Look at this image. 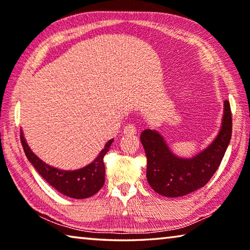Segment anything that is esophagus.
Here are the masks:
<instances>
[{"label": "esophagus", "instance_id": "1", "mask_svg": "<svg viewBox=\"0 0 250 250\" xmlns=\"http://www.w3.org/2000/svg\"><path fill=\"white\" fill-rule=\"evenodd\" d=\"M125 134H134L135 133V126L133 125H126L124 128Z\"/></svg>", "mask_w": 250, "mask_h": 250}]
</instances>
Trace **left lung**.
I'll use <instances>...</instances> for the list:
<instances>
[{
  "label": "left lung",
  "mask_w": 250,
  "mask_h": 250,
  "mask_svg": "<svg viewBox=\"0 0 250 250\" xmlns=\"http://www.w3.org/2000/svg\"><path fill=\"white\" fill-rule=\"evenodd\" d=\"M231 125L230 104L225 100L217 137L205 150L191 159L173 154L158 131H143L140 140L146 154V180L153 191L166 197H180L208 183L230 142Z\"/></svg>",
  "instance_id": "8db88e82"
}]
</instances>
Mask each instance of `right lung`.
Here are the masks:
<instances>
[{"label":"right lung","instance_id":"add662e5","mask_svg":"<svg viewBox=\"0 0 250 250\" xmlns=\"http://www.w3.org/2000/svg\"><path fill=\"white\" fill-rule=\"evenodd\" d=\"M21 142H22L25 155L41 176L56 188L59 193L71 198H87L95 195L104 183V156L109 151L113 139L105 143L104 149L101 150L99 155L94 160V162L87 167L75 171H64L53 167L43 162L39 156L33 153L28 145L25 141L23 132H21Z\"/></svg>","mask_w":250,"mask_h":250}]
</instances>
